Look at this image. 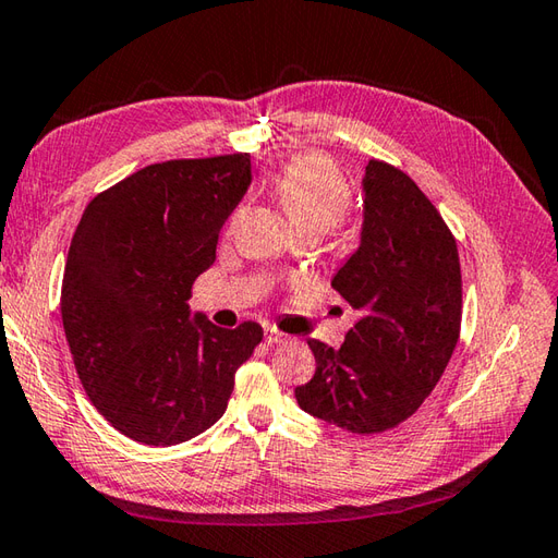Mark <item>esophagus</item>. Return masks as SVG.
Here are the masks:
<instances>
[{"label": "esophagus", "mask_w": 558, "mask_h": 558, "mask_svg": "<svg viewBox=\"0 0 558 558\" xmlns=\"http://www.w3.org/2000/svg\"><path fill=\"white\" fill-rule=\"evenodd\" d=\"M289 335H283V332H279V329H275V327H267L265 329V342L267 344H271V347H281V344H289Z\"/></svg>", "instance_id": "esophagus-1"}]
</instances>
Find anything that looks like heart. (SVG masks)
I'll list each match as a JSON object with an SVG mask.
<instances>
[{"label":"heart","instance_id":"obj_1","mask_svg":"<svg viewBox=\"0 0 558 558\" xmlns=\"http://www.w3.org/2000/svg\"><path fill=\"white\" fill-rule=\"evenodd\" d=\"M271 187L299 233H327L344 219L351 204L342 170L317 154L295 158L275 178Z\"/></svg>","mask_w":558,"mask_h":558}]
</instances>
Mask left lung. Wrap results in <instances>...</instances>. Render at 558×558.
<instances>
[{"instance_id":"left-lung-1","label":"left lung","mask_w":558,"mask_h":558,"mask_svg":"<svg viewBox=\"0 0 558 558\" xmlns=\"http://www.w3.org/2000/svg\"><path fill=\"white\" fill-rule=\"evenodd\" d=\"M361 243L332 287L359 311L339 349L308 339L311 383L295 402L354 434H378L412 416L458 344L462 277L454 238L402 170L368 161Z\"/></svg>"}]
</instances>
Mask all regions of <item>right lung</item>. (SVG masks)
Listing matches in <instances>:
<instances>
[{
    "label": "right lung",
    "instance_id": "right-lung-1",
    "mask_svg": "<svg viewBox=\"0 0 558 558\" xmlns=\"http://www.w3.org/2000/svg\"><path fill=\"white\" fill-rule=\"evenodd\" d=\"M253 170L241 154L154 163L88 202L62 279V325L90 402L144 446H178L226 412L263 327H216L190 289L216 259Z\"/></svg>",
    "mask_w": 558,
    "mask_h": 558
}]
</instances>
